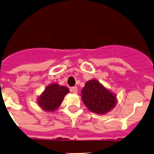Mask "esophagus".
Returning a JSON list of instances; mask_svg holds the SVG:
<instances>
[{"label": "esophagus", "mask_w": 154, "mask_h": 154, "mask_svg": "<svg viewBox=\"0 0 154 154\" xmlns=\"http://www.w3.org/2000/svg\"><path fill=\"white\" fill-rule=\"evenodd\" d=\"M70 91L73 94H77V87H73L70 88Z\"/></svg>", "instance_id": "esophagus-1"}]
</instances>
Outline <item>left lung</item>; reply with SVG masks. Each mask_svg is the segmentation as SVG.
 Masks as SVG:
<instances>
[{
  "mask_svg": "<svg viewBox=\"0 0 154 154\" xmlns=\"http://www.w3.org/2000/svg\"><path fill=\"white\" fill-rule=\"evenodd\" d=\"M85 106L91 112L104 114L117 103V97L97 80H88L81 91Z\"/></svg>",
  "mask_w": 154,
  "mask_h": 154,
  "instance_id": "8db88e82",
  "label": "left lung"
}]
</instances>
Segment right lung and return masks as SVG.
Here are the masks:
<instances>
[{
    "label": "right lung",
    "mask_w": 154,
    "mask_h": 154,
    "mask_svg": "<svg viewBox=\"0 0 154 154\" xmlns=\"http://www.w3.org/2000/svg\"><path fill=\"white\" fill-rule=\"evenodd\" d=\"M69 92V89L65 86H60L58 84H50L38 97L37 103L45 111H54L60 106L64 96Z\"/></svg>",
    "instance_id": "right-lung-1"
}]
</instances>
